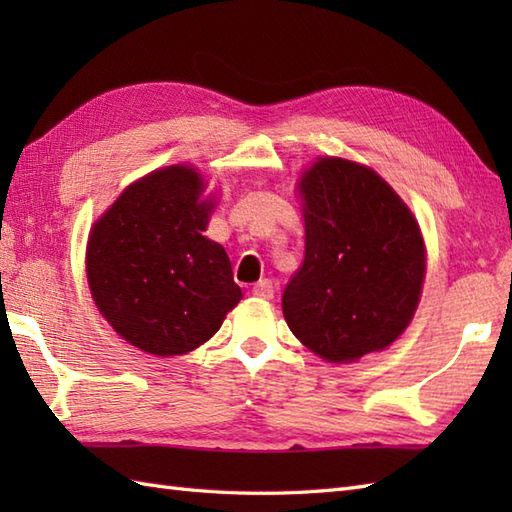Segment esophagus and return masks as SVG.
Listing matches in <instances>:
<instances>
[{"mask_svg":"<svg viewBox=\"0 0 512 512\" xmlns=\"http://www.w3.org/2000/svg\"><path fill=\"white\" fill-rule=\"evenodd\" d=\"M253 295H255L257 299H273V297H275L273 281H270V279H259L257 284L253 286Z\"/></svg>","mask_w":512,"mask_h":512,"instance_id":"34e87169","label":"esophagus"}]
</instances>
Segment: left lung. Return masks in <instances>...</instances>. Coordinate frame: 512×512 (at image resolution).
<instances>
[{
	"label": "left lung",
	"instance_id": "obj_1",
	"mask_svg": "<svg viewBox=\"0 0 512 512\" xmlns=\"http://www.w3.org/2000/svg\"><path fill=\"white\" fill-rule=\"evenodd\" d=\"M306 257L281 297L288 328L325 361L385 350L416 312L418 222L376 171L321 158L303 173Z\"/></svg>",
	"mask_w": 512,
	"mask_h": 512
}]
</instances>
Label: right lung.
Here are the masks:
<instances>
[{"mask_svg":"<svg viewBox=\"0 0 512 512\" xmlns=\"http://www.w3.org/2000/svg\"><path fill=\"white\" fill-rule=\"evenodd\" d=\"M202 189L200 173L184 165L154 171L90 233L85 268L96 306L143 352L195 350L242 299L226 250L202 235L213 209Z\"/></svg>","mask_w":512,"mask_h":512,"instance_id":"right-lung-1","label":"right lung"}]
</instances>
